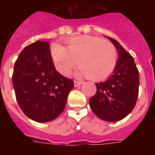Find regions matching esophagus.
<instances>
[{
    "label": "esophagus",
    "instance_id": "obj_1",
    "mask_svg": "<svg viewBox=\"0 0 155 155\" xmlns=\"http://www.w3.org/2000/svg\"><path fill=\"white\" fill-rule=\"evenodd\" d=\"M84 83L83 81H74V86L75 87H78V86L81 85Z\"/></svg>",
    "mask_w": 155,
    "mask_h": 155
}]
</instances>
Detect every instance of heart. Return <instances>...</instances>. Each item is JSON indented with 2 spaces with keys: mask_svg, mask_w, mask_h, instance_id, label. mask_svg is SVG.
Segmentation results:
<instances>
[{
  "mask_svg": "<svg viewBox=\"0 0 155 155\" xmlns=\"http://www.w3.org/2000/svg\"><path fill=\"white\" fill-rule=\"evenodd\" d=\"M56 69L68 76L78 64V77H87L92 81H102L113 73L118 54L112 42L90 35H80L68 41V46L54 43L50 49Z\"/></svg>",
  "mask_w": 155,
  "mask_h": 155,
  "instance_id": "obj_1",
  "label": "heart"
}]
</instances>
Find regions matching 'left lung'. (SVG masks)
Wrapping results in <instances>:
<instances>
[{
  "label": "left lung",
  "instance_id": "left-lung-1",
  "mask_svg": "<svg viewBox=\"0 0 155 155\" xmlns=\"http://www.w3.org/2000/svg\"><path fill=\"white\" fill-rule=\"evenodd\" d=\"M118 51L119 58L112 75L95 84L97 91L89 99L90 107L98 118L117 122L131 113L139 92V71L132 56L116 39L108 37Z\"/></svg>",
  "mask_w": 155,
  "mask_h": 155
}]
</instances>
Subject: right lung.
<instances>
[{"instance_id": "add662e5", "label": "right lung", "mask_w": 155, "mask_h": 155, "mask_svg": "<svg viewBox=\"0 0 155 155\" xmlns=\"http://www.w3.org/2000/svg\"><path fill=\"white\" fill-rule=\"evenodd\" d=\"M12 83L22 112L38 123L57 118L74 87L73 81L56 70L49 42L39 40L25 47L19 54Z\"/></svg>"}]
</instances>
